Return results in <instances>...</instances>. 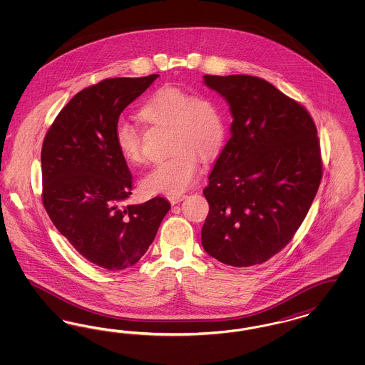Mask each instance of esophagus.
I'll return each instance as SVG.
<instances>
[{"instance_id":"obj_1","label":"esophagus","mask_w":365,"mask_h":365,"mask_svg":"<svg viewBox=\"0 0 365 365\" xmlns=\"http://www.w3.org/2000/svg\"><path fill=\"white\" fill-rule=\"evenodd\" d=\"M186 197H187V195H185V194H174V195H168V200H170V202H171L173 205H175V204L183 201Z\"/></svg>"}]
</instances>
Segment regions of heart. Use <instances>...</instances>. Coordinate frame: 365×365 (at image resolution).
<instances>
[{
  "label": "heart",
  "mask_w": 365,
  "mask_h": 365,
  "mask_svg": "<svg viewBox=\"0 0 365 365\" xmlns=\"http://www.w3.org/2000/svg\"><path fill=\"white\" fill-rule=\"evenodd\" d=\"M139 116L152 124L170 125V150L174 152L143 178V189L163 194L190 189L201 168V157L196 152L210 156L225 138V119L219 105L208 96H190L179 87L163 86L149 96ZM115 143L127 163H143L138 131L131 124H116Z\"/></svg>",
  "instance_id": "heart-1"
}]
</instances>
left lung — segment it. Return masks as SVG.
<instances>
[{"mask_svg":"<svg viewBox=\"0 0 365 365\" xmlns=\"http://www.w3.org/2000/svg\"><path fill=\"white\" fill-rule=\"evenodd\" d=\"M232 116L209 175L204 250L231 267L265 262L292 241L322 179L317 130L302 105L250 75H204Z\"/></svg>","mask_w":365,"mask_h":365,"instance_id":"obj_1","label":"left lung"}]
</instances>
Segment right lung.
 <instances>
[{
	"mask_svg": "<svg viewBox=\"0 0 365 365\" xmlns=\"http://www.w3.org/2000/svg\"><path fill=\"white\" fill-rule=\"evenodd\" d=\"M157 78H113L83 88L42 145V202L53 225L86 260L109 271L140 260L171 208L164 197L124 205L131 173L115 143L120 113Z\"/></svg>",
	"mask_w": 365,
	"mask_h": 365,
	"instance_id": "right-lung-1",
	"label": "right lung"
}]
</instances>
